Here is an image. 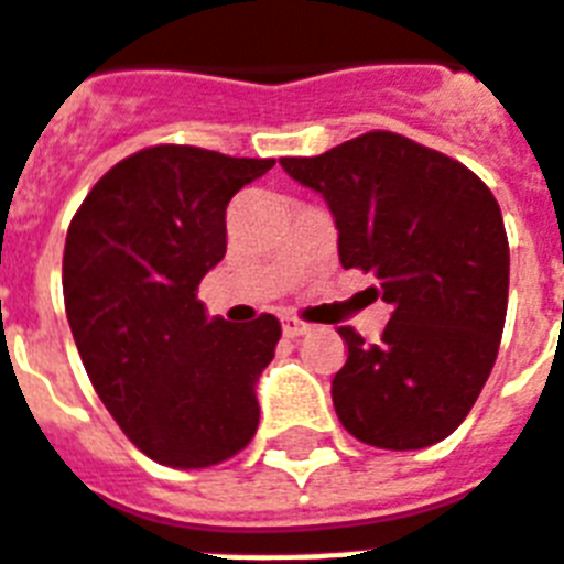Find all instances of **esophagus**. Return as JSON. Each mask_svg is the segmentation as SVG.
Returning a JSON list of instances; mask_svg holds the SVG:
<instances>
[{
  "instance_id": "obj_1",
  "label": "esophagus",
  "mask_w": 564,
  "mask_h": 564,
  "mask_svg": "<svg viewBox=\"0 0 564 564\" xmlns=\"http://www.w3.org/2000/svg\"><path fill=\"white\" fill-rule=\"evenodd\" d=\"M282 333H285L288 338H297L303 336V333H308V324H303V321L294 315H282Z\"/></svg>"
}]
</instances>
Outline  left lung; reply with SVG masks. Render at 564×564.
Segmentation results:
<instances>
[{
    "label": "left lung",
    "instance_id": "obj_1",
    "mask_svg": "<svg viewBox=\"0 0 564 564\" xmlns=\"http://www.w3.org/2000/svg\"><path fill=\"white\" fill-rule=\"evenodd\" d=\"M279 163L324 196L341 267L375 273L392 303L378 345L338 329V422L392 452L446 440L476 404L506 327L508 237L494 193L464 163L389 130Z\"/></svg>",
    "mask_w": 564,
    "mask_h": 564
}]
</instances>
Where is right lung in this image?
<instances>
[{
	"label": "right lung",
	"mask_w": 564,
	"mask_h": 564,
	"mask_svg": "<svg viewBox=\"0 0 564 564\" xmlns=\"http://www.w3.org/2000/svg\"><path fill=\"white\" fill-rule=\"evenodd\" d=\"M276 160L154 145L109 169L70 219L65 312L91 387L148 458L214 467L256 437L273 315L207 317L198 282L226 256V207Z\"/></svg>",
	"instance_id": "add662e5"
}]
</instances>
